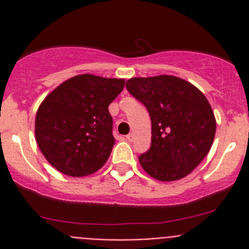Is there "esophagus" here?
<instances>
[{
	"label": "esophagus",
	"mask_w": 249,
	"mask_h": 249,
	"mask_svg": "<svg viewBox=\"0 0 249 249\" xmlns=\"http://www.w3.org/2000/svg\"><path fill=\"white\" fill-rule=\"evenodd\" d=\"M126 140L128 141V142H132V141L135 140V135H133V133H129V135L126 136Z\"/></svg>",
	"instance_id": "34e87169"
}]
</instances>
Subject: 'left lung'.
Masks as SVG:
<instances>
[{"label":"left lung","instance_id":"obj_1","mask_svg":"<svg viewBox=\"0 0 249 249\" xmlns=\"http://www.w3.org/2000/svg\"><path fill=\"white\" fill-rule=\"evenodd\" d=\"M126 87L151 116V148L138 157L142 168L162 182L190 175L214 140V113L206 96L192 83L169 74L133 77Z\"/></svg>","mask_w":249,"mask_h":249}]
</instances>
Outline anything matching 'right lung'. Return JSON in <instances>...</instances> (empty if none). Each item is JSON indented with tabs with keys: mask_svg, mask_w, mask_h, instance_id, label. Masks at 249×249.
Masks as SVG:
<instances>
[{
	"mask_svg": "<svg viewBox=\"0 0 249 249\" xmlns=\"http://www.w3.org/2000/svg\"><path fill=\"white\" fill-rule=\"evenodd\" d=\"M123 87V78L78 74L42 101L35 135L51 166L63 175L85 177L107 162L114 144L108 106Z\"/></svg>",
	"mask_w": 249,
	"mask_h": 249,
	"instance_id": "right-lung-1",
	"label": "right lung"
}]
</instances>
